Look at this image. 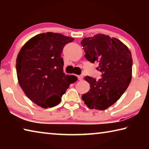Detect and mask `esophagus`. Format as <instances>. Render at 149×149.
Returning a JSON list of instances; mask_svg holds the SVG:
<instances>
[{
	"mask_svg": "<svg viewBox=\"0 0 149 149\" xmlns=\"http://www.w3.org/2000/svg\"><path fill=\"white\" fill-rule=\"evenodd\" d=\"M77 78H78V79H79V81H81V80L83 79V78H84V77H83V75H77Z\"/></svg>",
	"mask_w": 149,
	"mask_h": 149,
	"instance_id": "esophagus-1",
	"label": "esophagus"
}]
</instances>
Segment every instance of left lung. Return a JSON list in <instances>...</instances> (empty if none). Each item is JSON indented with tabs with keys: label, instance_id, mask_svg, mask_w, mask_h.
I'll return each mask as SVG.
<instances>
[{
	"label": "left lung",
	"instance_id": "8db88e82",
	"mask_svg": "<svg viewBox=\"0 0 149 149\" xmlns=\"http://www.w3.org/2000/svg\"><path fill=\"white\" fill-rule=\"evenodd\" d=\"M85 57L91 63H99L102 77L96 80L86 76L90 89L82 99L91 109L103 110L112 105L125 91L132 80L133 60L127 46L109 35L97 34L81 42Z\"/></svg>",
	"mask_w": 149,
	"mask_h": 149
}]
</instances>
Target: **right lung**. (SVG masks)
Listing matches in <instances>:
<instances>
[{
	"mask_svg": "<svg viewBox=\"0 0 149 149\" xmlns=\"http://www.w3.org/2000/svg\"><path fill=\"white\" fill-rule=\"evenodd\" d=\"M74 39L47 32L32 37L17 54L18 83L29 99L38 106L53 107L61 101L70 85L77 81L74 75L63 72V48Z\"/></svg>",
	"mask_w": 149,
	"mask_h": 149,
	"instance_id": "obj_1",
	"label": "right lung"
}]
</instances>
